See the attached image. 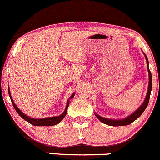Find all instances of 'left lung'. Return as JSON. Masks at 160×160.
Segmentation results:
<instances>
[{"instance_id":"1","label":"left lung","mask_w":160,"mask_h":160,"mask_svg":"<svg viewBox=\"0 0 160 160\" xmlns=\"http://www.w3.org/2000/svg\"><path fill=\"white\" fill-rule=\"evenodd\" d=\"M144 57H145L146 61H147V65H148V76H149V82H148V91L147 94H146L145 99H144V102H142V104L138 107V109L135 111L133 113L129 114V116L126 117L123 119H109V118H102L101 116H99V114L95 113L96 117H97L101 122H102L105 124H107L108 126H113V127H118V126H126L130 124L131 123H132L133 121H135L137 118H138L142 115V113L144 112V110L147 108L148 102H149L150 99V96H151V92L152 90V76L151 72L150 71L149 69V62H148V59L146 56V54L144 53Z\"/></svg>"}]
</instances>
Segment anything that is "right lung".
Wrapping results in <instances>:
<instances>
[{
    "label": "right lung",
    "mask_w": 160,
    "mask_h": 160,
    "mask_svg": "<svg viewBox=\"0 0 160 160\" xmlns=\"http://www.w3.org/2000/svg\"><path fill=\"white\" fill-rule=\"evenodd\" d=\"M8 93H9V97H10L11 102H12L13 107H14V108L16 109L17 113L19 114L21 117L23 118L24 121H28V123H30L32 125L37 126V127H49V126H54V125L58 124V123H59L60 122H61L62 120L64 118L66 114H67V108H68V106L69 105V99H72L75 96V93H73L71 95V97L68 99V100H67V105H66V108H65L64 112H63V113L61 114V115L55 116V117L46 118H33L29 117V116L26 115V114L23 113V112H22V111H21L19 108L17 107L16 105L15 104L14 101H13V99L12 98V96H11L10 91H9V87H8Z\"/></svg>",
    "instance_id": "right-lung-1"
}]
</instances>
